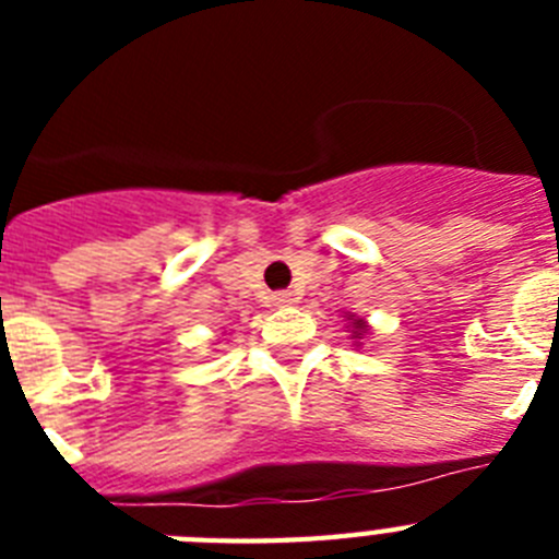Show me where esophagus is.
<instances>
[{"instance_id": "esophagus-1", "label": "esophagus", "mask_w": 559, "mask_h": 559, "mask_svg": "<svg viewBox=\"0 0 559 559\" xmlns=\"http://www.w3.org/2000/svg\"><path fill=\"white\" fill-rule=\"evenodd\" d=\"M271 302H274L276 308H290V305H296L299 299H296V294H290V290H283V294L271 296Z\"/></svg>"}]
</instances>
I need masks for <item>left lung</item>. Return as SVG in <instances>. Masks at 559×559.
I'll return each mask as SVG.
<instances>
[{
    "mask_svg": "<svg viewBox=\"0 0 559 559\" xmlns=\"http://www.w3.org/2000/svg\"><path fill=\"white\" fill-rule=\"evenodd\" d=\"M349 319V333H353V338H364V335H367V322H364V319H355V316H347Z\"/></svg>",
    "mask_w": 559,
    "mask_h": 559,
    "instance_id": "left-lung-1",
    "label": "left lung"
}]
</instances>
